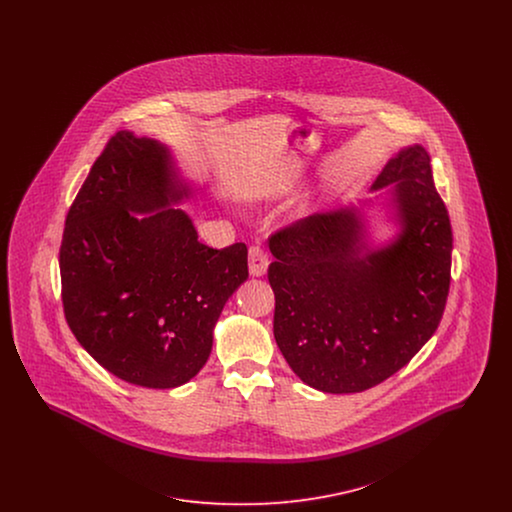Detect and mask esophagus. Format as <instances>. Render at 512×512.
Returning <instances> with one entry per match:
<instances>
[{
  "label": "esophagus",
  "mask_w": 512,
  "mask_h": 512,
  "mask_svg": "<svg viewBox=\"0 0 512 512\" xmlns=\"http://www.w3.org/2000/svg\"><path fill=\"white\" fill-rule=\"evenodd\" d=\"M268 263H270L268 255L259 245L249 247V272H251V276H263L267 272Z\"/></svg>",
  "instance_id": "obj_1"
}]
</instances>
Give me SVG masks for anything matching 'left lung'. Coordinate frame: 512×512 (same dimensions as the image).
I'll return each instance as SVG.
<instances>
[{"label": "left lung", "instance_id": "8db88e82", "mask_svg": "<svg viewBox=\"0 0 512 512\" xmlns=\"http://www.w3.org/2000/svg\"><path fill=\"white\" fill-rule=\"evenodd\" d=\"M376 199L276 232L268 247L274 340L293 372L324 393L365 391L434 336L451 282L453 232L428 151L399 149L376 176ZM382 200L396 234L376 245L366 208Z\"/></svg>", "mask_w": 512, "mask_h": 512}]
</instances>
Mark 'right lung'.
Listing matches in <instances>:
<instances>
[{
    "instance_id": "1",
    "label": "right lung",
    "mask_w": 512,
    "mask_h": 512,
    "mask_svg": "<svg viewBox=\"0 0 512 512\" xmlns=\"http://www.w3.org/2000/svg\"><path fill=\"white\" fill-rule=\"evenodd\" d=\"M194 194L171 147L121 130L65 220V318L99 365L134 386L190 382L211 355L228 297L247 280L245 244L213 249L197 240L178 209Z\"/></svg>"
}]
</instances>
